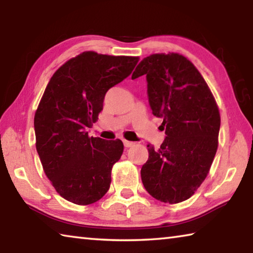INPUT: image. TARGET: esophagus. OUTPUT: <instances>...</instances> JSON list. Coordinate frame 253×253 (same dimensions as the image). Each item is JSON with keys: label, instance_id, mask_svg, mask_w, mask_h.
<instances>
[{"label": "esophagus", "instance_id": "esophagus-1", "mask_svg": "<svg viewBox=\"0 0 253 253\" xmlns=\"http://www.w3.org/2000/svg\"><path fill=\"white\" fill-rule=\"evenodd\" d=\"M134 144H135V143L129 142V140L124 139V145H125V147H131V146H134Z\"/></svg>", "mask_w": 253, "mask_h": 253}]
</instances>
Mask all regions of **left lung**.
Returning <instances> with one entry per match:
<instances>
[{
    "instance_id": "left-lung-1",
    "label": "left lung",
    "mask_w": 253,
    "mask_h": 253,
    "mask_svg": "<svg viewBox=\"0 0 253 253\" xmlns=\"http://www.w3.org/2000/svg\"><path fill=\"white\" fill-rule=\"evenodd\" d=\"M143 75L153 115L163 118L166 137L158 149L147 145L142 182L161 202H183L195 193L211 169L219 145V107L202 75L182 54L148 55L131 79Z\"/></svg>"
}]
</instances>
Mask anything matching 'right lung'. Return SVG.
<instances>
[{
  "instance_id": "obj_1",
  "label": "right lung",
  "mask_w": 253,
  "mask_h": 253,
  "mask_svg": "<svg viewBox=\"0 0 253 253\" xmlns=\"http://www.w3.org/2000/svg\"><path fill=\"white\" fill-rule=\"evenodd\" d=\"M138 57L95 51L71 58L51 77L34 115L36 147L57 193L88 205L109 190L111 169L119 161L122 140L89 137L108 89L134 70Z\"/></svg>"
}]
</instances>
